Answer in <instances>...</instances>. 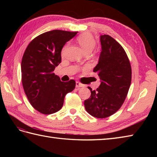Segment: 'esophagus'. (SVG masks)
Returning a JSON list of instances; mask_svg holds the SVG:
<instances>
[{"instance_id": "esophagus-1", "label": "esophagus", "mask_w": 157, "mask_h": 157, "mask_svg": "<svg viewBox=\"0 0 157 157\" xmlns=\"http://www.w3.org/2000/svg\"><path fill=\"white\" fill-rule=\"evenodd\" d=\"M75 86H76V88H81V87H83V86H84V84H82V83L79 82H75Z\"/></svg>"}]
</instances>
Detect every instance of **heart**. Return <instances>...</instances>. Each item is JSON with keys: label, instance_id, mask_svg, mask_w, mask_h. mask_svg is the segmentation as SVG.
<instances>
[{"label": "heart", "instance_id": "heart-1", "mask_svg": "<svg viewBox=\"0 0 157 157\" xmlns=\"http://www.w3.org/2000/svg\"><path fill=\"white\" fill-rule=\"evenodd\" d=\"M77 42L80 46L84 52H91L96 45V42L93 36L88 33H84L77 38Z\"/></svg>", "mask_w": 157, "mask_h": 157}]
</instances>
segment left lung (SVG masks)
<instances>
[{"instance_id": "obj_1", "label": "left lung", "mask_w": 157, "mask_h": 157, "mask_svg": "<svg viewBox=\"0 0 157 157\" xmlns=\"http://www.w3.org/2000/svg\"><path fill=\"white\" fill-rule=\"evenodd\" d=\"M102 51L93 71L98 73L101 85L84 101L85 109L96 118H106L121 108L132 82V68L125 50L109 35L100 36Z\"/></svg>"}]
</instances>
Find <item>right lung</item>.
Segmentation results:
<instances>
[{
    "instance_id": "add662e5",
    "label": "right lung",
    "mask_w": 157,
    "mask_h": 157,
    "mask_svg": "<svg viewBox=\"0 0 157 157\" xmlns=\"http://www.w3.org/2000/svg\"><path fill=\"white\" fill-rule=\"evenodd\" d=\"M78 32L59 30L43 33L30 42L21 61L23 88L31 105L44 115L59 111L75 82H61L53 73L61 62V50Z\"/></svg>"
}]
</instances>
